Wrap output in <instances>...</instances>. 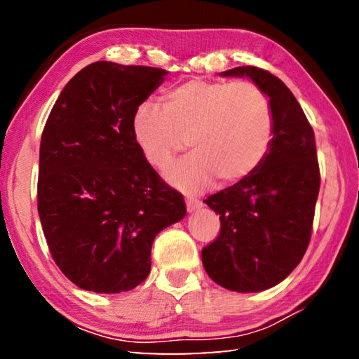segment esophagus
<instances>
[{"label": "esophagus", "instance_id": "34e87169", "mask_svg": "<svg viewBox=\"0 0 359 359\" xmlns=\"http://www.w3.org/2000/svg\"><path fill=\"white\" fill-rule=\"evenodd\" d=\"M185 204H187V210L188 212H194L198 209L203 208V203L199 201V199H194V198H187L185 199Z\"/></svg>", "mask_w": 359, "mask_h": 359}]
</instances>
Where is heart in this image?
Segmentation results:
<instances>
[{
    "label": "heart",
    "mask_w": 359,
    "mask_h": 359,
    "mask_svg": "<svg viewBox=\"0 0 359 359\" xmlns=\"http://www.w3.org/2000/svg\"><path fill=\"white\" fill-rule=\"evenodd\" d=\"M161 109L144 104L133 115V139L144 161L158 171L184 149L191 151L166 177L180 190L199 193L220 179L233 185L263 165L274 139L269 98L247 81L191 79L161 96Z\"/></svg>",
    "instance_id": "heart-1"
}]
</instances>
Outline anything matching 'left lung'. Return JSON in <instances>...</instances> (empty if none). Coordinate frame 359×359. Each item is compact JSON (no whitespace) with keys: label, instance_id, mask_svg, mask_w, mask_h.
<instances>
[{"label":"left lung","instance_id":"8db88e82","mask_svg":"<svg viewBox=\"0 0 359 359\" xmlns=\"http://www.w3.org/2000/svg\"><path fill=\"white\" fill-rule=\"evenodd\" d=\"M222 76H247L263 90L274 114V139L257 172L204 199L220 215V234L201 257L220 287L257 293L287 278L311 242L320 191L317 147L306 114L280 79L257 66Z\"/></svg>","mask_w":359,"mask_h":359}]
</instances>
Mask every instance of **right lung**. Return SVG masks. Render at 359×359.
<instances>
[{
  "label": "right lung",
  "instance_id": "obj_1",
  "mask_svg": "<svg viewBox=\"0 0 359 359\" xmlns=\"http://www.w3.org/2000/svg\"><path fill=\"white\" fill-rule=\"evenodd\" d=\"M168 71L95 62L66 83L39 149L38 212L48 250L79 288L130 291L150 274L155 236L187 214L144 161L133 115Z\"/></svg>",
  "mask_w": 359,
  "mask_h": 359
}]
</instances>
